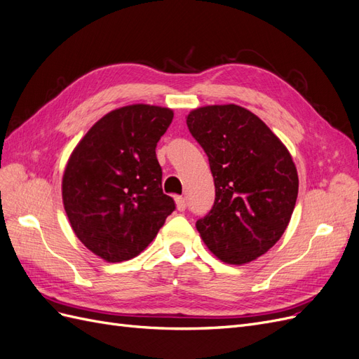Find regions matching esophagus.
Masks as SVG:
<instances>
[{
  "label": "esophagus",
  "mask_w": 359,
  "mask_h": 359,
  "mask_svg": "<svg viewBox=\"0 0 359 359\" xmlns=\"http://www.w3.org/2000/svg\"><path fill=\"white\" fill-rule=\"evenodd\" d=\"M175 203H177V210L178 211H186V208H187L186 198H177Z\"/></svg>",
  "instance_id": "34e87169"
}]
</instances>
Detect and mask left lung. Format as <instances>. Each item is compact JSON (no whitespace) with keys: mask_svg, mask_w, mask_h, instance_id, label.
<instances>
[{"mask_svg":"<svg viewBox=\"0 0 359 359\" xmlns=\"http://www.w3.org/2000/svg\"><path fill=\"white\" fill-rule=\"evenodd\" d=\"M186 121L215 186L212 210L196 222L202 241L224 264L253 262L280 240L295 208L299 181L289 149L238 104L202 106Z\"/></svg>","mask_w":359,"mask_h":359,"instance_id":"8db88e82","label":"left lung"}]
</instances>
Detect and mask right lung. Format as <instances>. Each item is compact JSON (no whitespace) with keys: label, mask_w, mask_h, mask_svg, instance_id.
<instances>
[{"label":"right lung","mask_w":359,"mask_h":359,"mask_svg":"<svg viewBox=\"0 0 359 359\" xmlns=\"http://www.w3.org/2000/svg\"><path fill=\"white\" fill-rule=\"evenodd\" d=\"M172 118L169 107H118L86 132L67 160L64 210L79 241L106 262L142 253L175 210L161 190L156 156Z\"/></svg>","instance_id":"obj_1"}]
</instances>
